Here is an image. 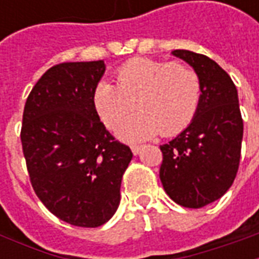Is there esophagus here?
Listing matches in <instances>:
<instances>
[{"instance_id": "obj_1", "label": "esophagus", "mask_w": 259, "mask_h": 259, "mask_svg": "<svg viewBox=\"0 0 259 259\" xmlns=\"http://www.w3.org/2000/svg\"><path fill=\"white\" fill-rule=\"evenodd\" d=\"M132 148V152L135 154V155H139L141 151V146H139V144H133V146L130 147Z\"/></svg>"}]
</instances>
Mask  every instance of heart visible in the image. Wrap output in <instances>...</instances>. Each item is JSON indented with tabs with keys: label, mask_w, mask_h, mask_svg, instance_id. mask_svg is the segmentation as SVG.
<instances>
[{
	"label": "heart",
	"mask_w": 259,
	"mask_h": 259,
	"mask_svg": "<svg viewBox=\"0 0 259 259\" xmlns=\"http://www.w3.org/2000/svg\"><path fill=\"white\" fill-rule=\"evenodd\" d=\"M115 84L100 81L93 93L97 113L109 129H119L126 140H143L159 132L174 136L194 118L201 96V81L194 69L180 62L150 58L130 59L115 72Z\"/></svg>",
	"instance_id": "b5f03b06"
}]
</instances>
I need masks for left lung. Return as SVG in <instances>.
<instances>
[{"label": "left lung", "mask_w": 259, "mask_h": 259, "mask_svg": "<svg viewBox=\"0 0 259 259\" xmlns=\"http://www.w3.org/2000/svg\"><path fill=\"white\" fill-rule=\"evenodd\" d=\"M172 54L197 72L201 96L191 123L159 147V178L176 204L202 208L230 189L239 170L243 119L237 89L230 76L205 55L187 50Z\"/></svg>", "instance_id": "obj_1"}]
</instances>
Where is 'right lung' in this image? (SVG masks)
Returning <instances> with one entry per match:
<instances>
[{"mask_svg":"<svg viewBox=\"0 0 259 259\" xmlns=\"http://www.w3.org/2000/svg\"><path fill=\"white\" fill-rule=\"evenodd\" d=\"M104 61L50 68L27 97L20 130L34 193L61 221L98 228L116 212L133 154L100 120L93 93Z\"/></svg>","mask_w":259,"mask_h":259,"instance_id":"add662e5","label":"right lung"}]
</instances>
